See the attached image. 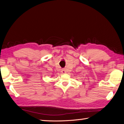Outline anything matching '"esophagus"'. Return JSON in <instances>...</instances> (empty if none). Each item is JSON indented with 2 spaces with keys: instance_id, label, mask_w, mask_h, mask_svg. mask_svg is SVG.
<instances>
[{
  "instance_id": "esophagus-1",
  "label": "esophagus",
  "mask_w": 124,
  "mask_h": 124,
  "mask_svg": "<svg viewBox=\"0 0 124 124\" xmlns=\"http://www.w3.org/2000/svg\"><path fill=\"white\" fill-rule=\"evenodd\" d=\"M62 74L66 73V70H65V69H63V70H62Z\"/></svg>"
}]
</instances>
